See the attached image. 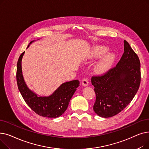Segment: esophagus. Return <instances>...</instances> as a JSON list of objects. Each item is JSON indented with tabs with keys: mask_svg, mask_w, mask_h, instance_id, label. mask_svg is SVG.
Here are the masks:
<instances>
[{
	"mask_svg": "<svg viewBox=\"0 0 149 149\" xmlns=\"http://www.w3.org/2000/svg\"><path fill=\"white\" fill-rule=\"evenodd\" d=\"M88 83H89V81L88 79H84L82 80V85L84 86H88Z\"/></svg>",
	"mask_w": 149,
	"mask_h": 149,
	"instance_id": "34e87169",
	"label": "esophagus"
}]
</instances>
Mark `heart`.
<instances>
[{
  "instance_id": "obj_1",
  "label": "heart",
  "mask_w": 149,
  "mask_h": 149,
  "mask_svg": "<svg viewBox=\"0 0 149 149\" xmlns=\"http://www.w3.org/2000/svg\"><path fill=\"white\" fill-rule=\"evenodd\" d=\"M109 48L106 46L97 45L92 47L86 54V58L88 60H93L103 56L107 51ZM114 60V56L112 53H108L101 58L97 63L95 69L99 74L106 73L111 67Z\"/></svg>"
}]
</instances>
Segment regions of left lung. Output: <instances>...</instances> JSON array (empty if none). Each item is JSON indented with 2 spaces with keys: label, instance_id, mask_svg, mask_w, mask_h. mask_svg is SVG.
Here are the masks:
<instances>
[{
  "label": "left lung",
  "instance_id": "1",
  "mask_svg": "<svg viewBox=\"0 0 149 149\" xmlns=\"http://www.w3.org/2000/svg\"><path fill=\"white\" fill-rule=\"evenodd\" d=\"M124 46V53L115 67L102 76L91 79L96 94L93 111L103 118L121 112L134 98L139 87V58L126 40Z\"/></svg>",
  "mask_w": 149,
  "mask_h": 149
}]
</instances>
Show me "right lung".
<instances>
[{
	"instance_id": "obj_1",
	"label": "right lung",
	"mask_w": 149,
	"mask_h": 149,
	"mask_svg": "<svg viewBox=\"0 0 149 149\" xmlns=\"http://www.w3.org/2000/svg\"><path fill=\"white\" fill-rule=\"evenodd\" d=\"M36 40L31 41L29 45ZM25 51L19 58L17 64V83L22 97L29 107L37 114L47 118H57L63 114L74 93L79 86L78 80L62 83L49 96H40L29 89L22 74V60Z\"/></svg>"
}]
</instances>
